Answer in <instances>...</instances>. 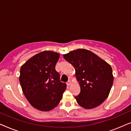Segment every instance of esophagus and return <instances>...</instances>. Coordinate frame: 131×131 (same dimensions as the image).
Here are the masks:
<instances>
[{
    "mask_svg": "<svg viewBox=\"0 0 131 131\" xmlns=\"http://www.w3.org/2000/svg\"><path fill=\"white\" fill-rule=\"evenodd\" d=\"M67 86H69L70 85V83H71V82H70V80H69V81H68L67 83Z\"/></svg>",
    "mask_w": 131,
    "mask_h": 131,
    "instance_id": "esophagus-1",
    "label": "esophagus"
}]
</instances>
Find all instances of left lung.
<instances>
[{"label":"left lung","instance_id":"8db88e82","mask_svg":"<svg viewBox=\"0 0 131 131\" xmlns=\"http://www.w3.org/2000/svg\"><path fill=\"white\" fill-rule=\"evenodd\" d=\"M74 67L80 86L77 103L86 109L98 106L108 97L113 83L112 69L92 52L78 49L63 55Z\"/></svg>","mask_w":131,"mask_h":131}]
</instances>
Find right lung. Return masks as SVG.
Wrapping results in <instances>:
<instances>
[{
    "label": "right lung",
    "instance_id": "1",
    "mask_svg": "<svg viewBox=\"0 0 131 131\" xmlns=\"http://www.w3.org/2000/svg\"><path fill=\"white\" fill-rule=\"evenodd\" d=\"M58 53L43 51L34 55L21 66L19 80L23 92L30 104L40 111L57 107L67 85L60 81L55 70Z\"/></svg>",
    "mask_w": 131,
    "mask_h": 131
}]
</instances>
